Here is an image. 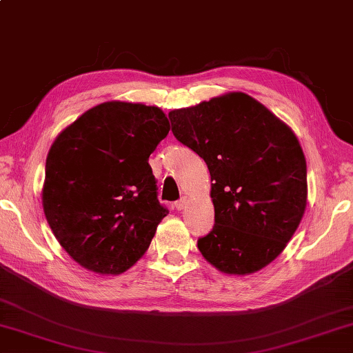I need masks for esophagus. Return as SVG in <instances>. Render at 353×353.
<instances>
[{
	"label": "esophagus",
	"mask_w": 353,
	"mask_h": 353,
	"mask_svg": "<svg viewBox=\"0 0 353 353\" xmlns=\"http://www.w3.org/2000/svg\"><path fill=\"white\" fill-rule=\"evenodd\" d=\"M188 203H189L188 196H181V198L178 199V201H175V208L178 210H183V209H185V205H188Z\"/></svg>",
	"instance_id": "esophagus-1"
}]
</instances>
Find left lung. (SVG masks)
<instances>
[{
  "label": "left lung",
  "mask_w": 353,
  "mask_h": 353,
  "mask_svg": "<svg viewBox=\"0 0 353 353\" xmlns=\"http://www.w3.org/2000/svg\"><path fill=\"white\" fill-rule=\"evenodd\" d=\"M172 132L210 172L215 224L198 249L218 270L248 275L284 250L307 204V168L294 132L243 92L172 110Z\"/></svg>",
  "instance_id": "obj_1"
}]
</instances>
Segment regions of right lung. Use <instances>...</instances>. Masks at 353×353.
Listing matches in <instances>:
<instances>
[{
    "instance_id": "1",
    "label": "right lung",
    "mask_w": 353,
    "mask_h": 353,
    "mask_svg": "<svg viewBox=\"0 0 353 353\" xmlns=\"http://www.w3.org/2000/svg\"><path fill=\"white\" fill-rule=\"evenodd\" d=\"M170 125L154 105H95L58 135L46 159L43 208L63 249L97 274H121L169 214L149 157Z\"/></svg>"
}]
</instances>
